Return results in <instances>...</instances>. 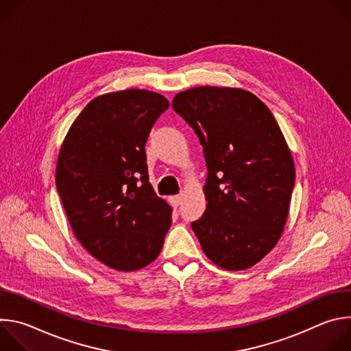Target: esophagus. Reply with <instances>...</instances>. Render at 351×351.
<instances>
[{"label": "esophagus", "mask_w": 351, "mask_h": 351, "mask_svg": "<svg viewBox=\"0 0 351 351\" xmlns=\"http://www.w3.org/2000/svg\"><path fill=\"white\" fill-rule=\"evenodd\" d=\"M171 204H172V207L178 208V207L182 204V195H173V197H171Z\"/></svg>", "instance_id": "34e87169"}]
</instances>
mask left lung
I'll use <instances>...</instances> for the list:
<instances>
[{"label":"left lung","instance_id":"8db88e82","mask_svg":"<svg viewBox=\"0 0 351 351\" xmlns=\"http://www.w3.org/2000/svg\"><path fill=\"white\" fill-rule=\"evenodd\" d=\"M172 108L197 134L208 171L193 232L218 267H253L280 239L295 178L274 115L252 93L214 86L178 93Z\"/></svg>","mask_w":351,"mask_h":351}]
</instances>
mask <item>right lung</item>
<instances>
[{"label": "right lung", "instance_id": "1", "mask_svg": "<svg viewBox=\"0 0 351 351\" xmlns=\"http://www.w3.org/2000/svg\"><path fill=\"white\" fill-rule=\"evenodd\" d=\"M168 108L164 95L148 90L99 95L61 147L56 184L72 230L110 268L136 271L161 253L172 208L148 182L144 147Z\"/></svg>", "mask_w": 351, "mask_h": 351}]
</instances>
